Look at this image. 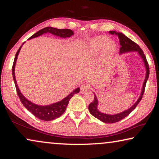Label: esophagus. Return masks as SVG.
Segmentation results:
<instances>
[{"mask_svg":"<svg viewBox=\"0 0 159 159\" xmlns=\"http://www.w3.org/2000/svg\"><path fill=\"white\" fill-rule=\"evenodd\" d=\"M88 90H89V87L87 85H83L80 87V93H85L88 91Z\"/></svg>","mask_w":159,"mask_h":159,"instance_id":"obj_1","label":"esophagus"}]
</instances>
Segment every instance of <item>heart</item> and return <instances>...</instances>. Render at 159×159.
Masks as SVG:
<instances>
[{
	"label": "heart",
	"instance_id": "1",
	"mask_svg": "<svg viewBox=\"0 0 159 159\" xmlns=\"http://www.w3.org/2000/svg\"><path fill=\"white\" fill-rule=\"evenodd\" d=\"M83 52L88 55H95L102 50L100 63L103 65L108 64L116 49V44L109 40L107 36H98L92 38L85 42L83 46Z\"/></svg>",
	"mask_w": 159,
	"mask_h": 159
}]
</instances>
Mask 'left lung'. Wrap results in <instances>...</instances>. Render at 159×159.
<instances>
[{
    "label": "left lung",
    "instance_id": "left-lung-1",
    "mask_svg": "<svg viewBox=\"0 0 159 159\" xmlns=\"http://www.w3.org/2000/svg\"><path fill=\"white\" fill-rule=\"evenodd\" d=\"M110 34H116L118 35V38H119V41H120V52L119 53L121 55V54H124L126 52H137L138 53V55L140 56L142 58V61H143V63L144 64L145 69H146V76H145L144 81L143 83V85H142V88L141 91V94L139 98L138 99V100L136 101L135 103H134L133 106H132L130 108L125 110L120 113H118L116 114H104V113H102L98 110V99L97 98V96L95 95V98H94V100L89 104L88 106V109H89V111L90 114H92L93 116L98 118L101 121L106 123H116L119 120H122L123 118H125L127 116H128L130 113L133 111L134 108L137 107V105L139 104V102L141 101L142 98V96H143V94L144 92L145 86H146V83L148 80V78H149V64L147 61L146 57H145L143 51L139 48L138 44H136L135 43L133 42L132 40H130L129 38H128L124 34L122 33H117L114 31H109Z\"/></svg>",
    "mask_w": 159,
    "mask_h": 159
}]
</instances>
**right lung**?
<instances>
[{
  "mask_svg": "<svg viewBox=\"0 0 159 159\" xmlns=\"http://www.w3.org/2000/svg\"><path fill=\"white\" fill-rule=\"evenodd\" d=\"M47 33L52 34L54 36L62 38V39L69 38L71 37L72 35H74V31L71 30V29H59L51 27V26H48V27L42 29L40 31L36 32V34H34L33 36H31L29 39H34V38L40 36L43 34H47ZM21 48V46L19 48L17 53H16L14 62H13L12 71V76H13V79H14L16 90H17V95L20 99L21 103H22L23 105L28 109V111H30L31 114L34 115L36 118H39V119H41L42 120L48 121V120H52L55 119V118H59L64 114V111H65L67 105H68L70 99H71L72 97L75 95V94H77L79 93L80 88H77L76 89H75L73 92L70 93L69 95H67V97H66L65 98L61 99V101H59L57 102H55V103L49 104V105H45V106L38 105V104H34L31 101H29V99H26L20 92V90L18 88V85L17 84V81H16L15 75V68L16 61H17L18 55L19 53H20Z\"/></svg>",
  "mask_w": 159,
  "mask_h": 159,
  "instance_id": "1",
  "label": "right lung"
}]
</instances>
